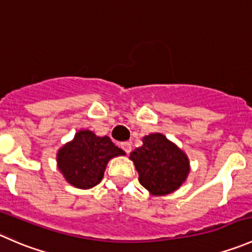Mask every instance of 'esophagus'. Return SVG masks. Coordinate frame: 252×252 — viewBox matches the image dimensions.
I'll use <instances>...</instances> for the list:
<instances>
[{
    "mask_svg": "<svg viewBox=\"0 0 252 252\" xmlns=\"http://www.w3.org/2000/svg\"><path fill=\"white\" fill-rule=\"evenodd\" d=\"M120 147H121V148L124 149V151L126 152L127 154H128L129 152H131V149H132V147H131V143H129V142H123V143L120 144Z\"/></svg>",
    "mask_w": 252,
    "mask_h": 252,
    "instance_id": "obj_1",
    "label": "esophagus"
}]
</instances>
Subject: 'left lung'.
Returning a JSON list of instances; mask_svg holds the SVG:
<instances>
[{"label": "left lung", "instance_id": "left-lung-1", "mask_svg": "<svg viewBox=\"0 0 252 252\" xmlns=\"http://www.w3.org/2000/svg\"><path fill=\"white\" fill-rule=\"evenodd\" d=\"M129 158L138 171L141 185L153 195L178 190L190 171L186 154L160 133L144 137L143 146L131 152Z\"/></svg>", "mask_w": 252, "mask_h": 252}]
</instances>
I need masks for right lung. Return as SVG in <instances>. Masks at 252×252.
Wrapping results in <instances>:
<instances>
[{
  "instance_id": "obj_1",
  "label": "right lung",
  "mask_w": 252,
  "mask_h": 252,
  "mask_svg": "<svg viewBox=\"0 0 252 252\" xmlns=\"http://www.w3.org/2000/svg\"><path fill=\"white\" fill-rule=\"evenodd\" d=\"M108 136L98 137L92 131H79L73 141L62 147L57 154L59 169L71 185L91 189L104 176L106 164L111 158L124 156Z\"/></svg>"
}]
</instances>
